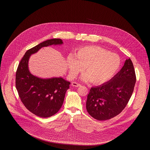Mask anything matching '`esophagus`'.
Masks as SVG:
<instances>
[{
	"mask_svg": "<svg viewBox=\"0 0 150 150\" xmlns=\"http://www.w3.org/2000/svg\"><path fill=\"white\" fill-rule=\"evenodd\" d=\"M72 86H73L79 87V86H81V84H79L78 83H77V82H73V83H72Z\"/></svg>",
	"mask_w": 150,
	"mask_h": 150,
	"instance_id": "esophagus-1",
	"label": "esophagus"
}]
</instances>
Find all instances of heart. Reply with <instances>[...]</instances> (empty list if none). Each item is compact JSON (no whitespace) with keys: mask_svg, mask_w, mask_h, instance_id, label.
<instances>
[{"mask_svg":"<svg viewBox=\"0 0 150 150\" xmlns=\"http://www.w3.org/2000/svg\"><path fill=\"white\" fill-rule=\"evenodd\" d=\"M120 66V59L114 53L97 46H87L80 48L75 55H70L67 66L72 77L82 71L85 67L86 72L83 80H88L94 84H102L111 78Z\"/></svg>","mask_w":150,"mask_h":150,"instance_id":"heart-1","label":"heart"}]
</instances>
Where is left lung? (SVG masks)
I'll return each instance as SVG.
<instances>
[{
  "label": "left lung",
  "mask_w": 150,
  "mask_h": 150,
  "mask_svg": "<svg viewBox=\"0 0 150 150\" xmlns=\"http://www.w3.org/2000/svg\"><path fill=\"white\" fill-rule=\"evenodd\" d=\"M136 81L134 66L129 58L121 70L108 82L91 88L86 103L89 114L100 121L119 114L127 105Z\"/></svg>",
  "instance_id": "8db88e82"
}]
</instances>
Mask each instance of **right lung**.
Masks as SVG:
<instances>
[{
    "label": "right lung",
    "mask_w": 150,
    "mask_h": 150,
    "mask_svg": "<svg viewBox=\"0 0 150 150\" xmlns=\"http://www.w3.org/2000/svg\"><path fill=\"white\" fill-rule=\"evenodd\" d=\"M62 43L60 39H52L27 50L16 71V87L21 100L28 110L39 117H49L57 113L70 83L62 78L43 79L34 76L28 69L29 58L42 47Z\"/></svg>",
    "instance_id": "obj_1"
}]
</instances>
